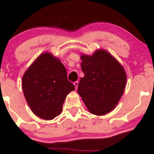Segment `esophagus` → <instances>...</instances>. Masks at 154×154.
Segmentation results:
<instances>
[{"mask_svg":"<svg viewBox=\"0 0 154 154\" xmlns=\"http://www.w3.org/2000/svg\"><path fill=\"white\" fill-rule=\"evenodd\" d=\"M73 85H74L75 88V89H77L78 85H79V82H78V81H75V82H74V83H73Z\"/></svg>","mask_w":154,"mask_h":154,"instance_id":"1","label":"esophagus"}]
</instances>
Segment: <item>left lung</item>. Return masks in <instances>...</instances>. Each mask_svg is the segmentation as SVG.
Masks as SVG:
<instances>
[{
	"instance_id": "8db88e82",
	"label": "left lung",
	"mask_w": 154,
	"mask_h": 154,
	"mask_svg": "<svg viewBox=\"0 0 154 154\" xmlns=\"http://www.w3.org/2000/svg\"><path fill=\"white\" fill-rule=\"evenodd\" d=\"M84 77L80 79L78 92L92 114L104 115L115 108L125 90L123 67L103 50L92 56H81Z\"/></svg>"
}]
</instances>
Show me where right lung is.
Segmentation results:
<instances>
[{
	"mask_svg": "<svg viewBox=\"0 0 154 154\" xmlns=\"http://www.w3.org/2000/svg\"><path fill=\"white\" fill-rule=\"evenodd\" d=\"M22 90L33 113L52 120L62 112L67 94L75 90L59 59L49 53L38 57L23 75Z\"/></svg>",
	"mask_w": 154,
	"mask_h": 154,
	"instance_id": "right-lung-1",
	"label": "right lung"
}]
</instances>
